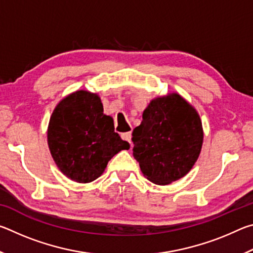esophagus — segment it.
<instances>
[{
  "mask_svg": "<svg viewBox=\"0 0 253 253\" xmlns=\"http://www.w3.org/2000/svg\"><path fill=\"white\" fill-rule=\"evenodd\" d=\"M121 136H122V138H123L124 140H126V142L131 144V131L123 132V134H122Z\"/></svg>",
  "mask_w": 253,
  "mask_h": 253,
  "instance_id": "esophagus-1",
  "label": "esophagus"
}]
</instances>
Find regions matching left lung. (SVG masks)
<instances>
[{
  "instance_id": "8db88e82",
  "label": "left lung",
  "mask_w": 253,
  "mask_h": 253,
  "mask_svg": "<svg viewBox=\"0 0 253 253\" xmlns=\"http://www.w3.org/2000/svg\"><path fill=\"white\" fill-rule=\"evenodd\" d=\"M200 115L177 92L156 97L132 130V155L148 181L168 185L190 172L203 144Z\"/></svg>"
}]
</instances>
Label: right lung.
I'll return each instance as SVG.
<instances>
[{
    "label": "right lung",
    "instance_id": "add662e5",
    "mask_svg": "<svg viewBox=\"0 0 253 253\" xmlns=\"http://www.w3.org/2000/svg\"><path fill=\"white\" fill-rule=\"evenodd\" d=\"M51 156L61 173L77 183H90L108 162L130 145L115 132L114 119L104 114L97 93L77 90L58 102L48 131Z\"/></svg>",
    "mask_w": 253,
    "mask_h": 253
}]
</instances>
